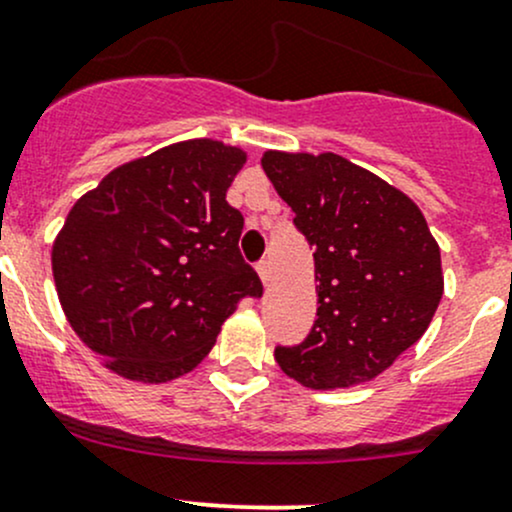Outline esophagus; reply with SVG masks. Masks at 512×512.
Returning a JSON list of instances; mask_svg holds the SVG:
<instances>
[{
    "label": "esophagus",
    "mask_w": 512,
    "mask_h": 512,
    "mask_svg": "<svg viewBox=\"0 0 512 512\" xmlns=\"http://www.w3.org/2000/svg\"><path fill=\"white\" fill-rule=\"evenodd\" d=\"M256 271H258V276H261L263 285L271 283V266H268L266 258H263V261H258V263H256Z\"/></svg>",
    "instance_id": "obj_1"
}]
</instances>
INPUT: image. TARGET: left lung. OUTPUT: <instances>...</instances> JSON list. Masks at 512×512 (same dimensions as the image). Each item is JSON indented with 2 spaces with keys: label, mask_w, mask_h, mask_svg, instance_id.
<instances>
[{
  "label": "left lung",
  "mask_w": 512,
  "mask_h": 512,
  "mask_svg": "<svg viewBox=\"0 0 512 512\" xmlns=\"http://www.w3.org/2000/svg\"><path fill=\"white\" fill-rule=\"evenodd\" d=\"M315 256L317 320L300 344L276 346L278 366L307 388L376 378L430 327L442 261L415 202L337 153L263 156Z\"/></svg>",
  "instance_id": "1"
}]
</instances>
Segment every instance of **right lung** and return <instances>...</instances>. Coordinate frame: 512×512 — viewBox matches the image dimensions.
Returning <instances> with one entry per match:
<instances>
[{"instance_id":"obj_1","label":"right lung","mask_w":512,"mask_h":512,"mask_svg":"<svg viewBox=\"0 0 512 512\" xmlns=\"http://www.w3.org/2000/svg\"><path fill=\"white\" fill-rule=\"evenodd\" d=\"M246 156L195 139L112 170L75 202L53 278L75 334L119 376L166 383L210 354L261 278L239 251L227 190Z\"/></svg>"}]
</instances>
